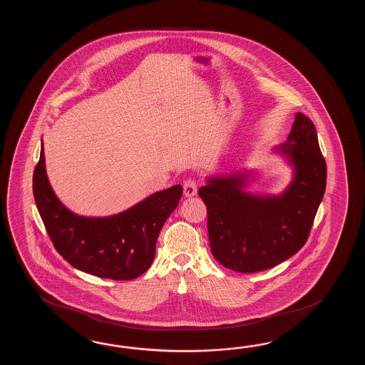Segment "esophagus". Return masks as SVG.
Returning a JSON list of instances; mask_svg holds the SVG:
<instances>
[{
    "instance_id": "esophagus-1",
    "label": "esophagus",
    "mask_w": 365,
    "mask_h": 365,
    "mask_svg": "<svg viewBox=\"0 0 365 365\" xmlns=\"http://www.w3.org/2000/svg\"><path fill=\"white\" fill-rule=\"evenodd\" d=\"M197 194V184L193 179L185 180L184 182V195L185 197H194Z\"/></svg>"
}]
</instances>
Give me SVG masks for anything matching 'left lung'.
<instances>
[{"label":"left lung","instance_id":"obj_1","mask_svg":"<svg viewBox=\"0 0 365 365\" xmlns=\"http://www.w3.org/2000/svg\"><path fill=\"white\" fill-rule=\"evenodd\" d=\"M275 151L294 167V179L279 195L247 193L249 172L209 178L198 190L207 207L211 253L227 269L267 270L296 255L309 237L326 187L325 159L309 117L296 113L287 142Z\"/></svg>","mask_w":365,"mask_h":365}]
</instances>
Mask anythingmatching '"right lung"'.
I'll return each instance as SVG.
<instances>
[{"label": "right lung", "instance_id": "add662e5", "mask_svg": "<svg viewBox=\"0 0 365 365\" xmlns=\"http://www.w3.org/2000/svg\"><path fill=\"white\" fill-rule=\"evenodd\" d=\"M32 190L48 235L62 258L81 272L113 280L138 278L151 266L159 232L182 195V186H171L116 215L81 217L56 197L48 181L43 142Z\"/></svg>", "mask_w": 365, "mask_h": 365}]
</instances>
